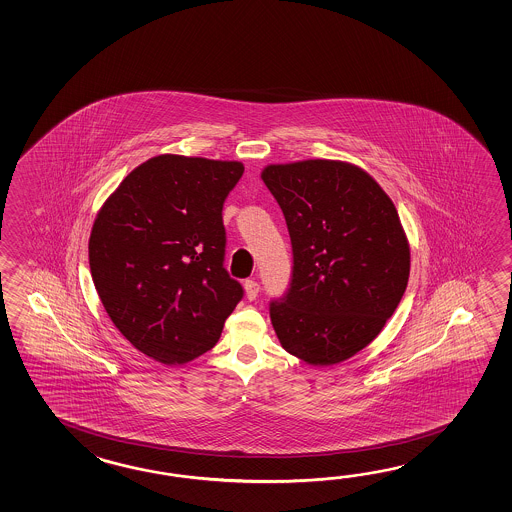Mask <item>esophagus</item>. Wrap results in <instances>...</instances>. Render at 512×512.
<instances>
[{
	"label": "esophagus",
	"instance_id": "esophagus-1",
	"mask_svg": "<svg viewBox=\"0 0 512 512\" xmlns=\"http://www.w3.org/2000/svg\"><path fill=\"white\" fill-rule=\"evenodd\" d=\"M260 293V283L254 282V280H247L245 282V294L249 300H256V296Z\"/></svg>",
	"mask_w": 512,
	"mask_h": 512
}]
</instances>
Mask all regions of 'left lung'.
I'll return each mask as SVG.
<instances>
[{
	"mask_svg": "<svg viewBox=\"0 0 512 512\" xmlns=\"http://www.w3.org/2000/svg\"><path fill=\"white\" fill-rule=\"evenodd\" d=\"M261 179L293 247L289 287L269 304L283 349L313 366L353 357L381 333L408 283L410 247L392 199L338 161L271 164Z\"/></svg>",
	"mask_w": 512,
	"mask_h": 512,
	"instance_id": "left-lung-1",
	"label": "left lung"
}]
</instances>
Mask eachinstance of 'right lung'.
<instances>
[{
    "label": "right lung",
    "instance_id": "add662e5",
    "mask_svg": "<svg viewBox=\"0 0 512 512\" xmlns=\"http://www.w3.org/2000/svg\"><path fill=\"white\" fill-rule=\"evenodd\" d=\"M236 161L159 155L100 208L89 269L111 322L144 355L183 364L214 348L243 298L225 269L223 205Z\"/></svg>",
    "mask_w": 512,
    "mask_h": 512
}]
</instances>
